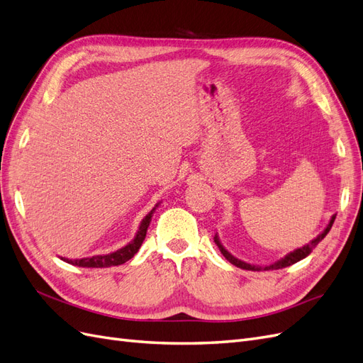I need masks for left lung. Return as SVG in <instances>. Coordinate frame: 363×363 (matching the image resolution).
I'll list each match as a JSON object with an SVG mask.
<instances>
[{"mask_svg": "<svg viewBox=\"0 0 363 363\" xmlns=\"http://www.w3.org/2000/svg\"><path fill=\"white\" fill-rule=\"evenodd\" d=\"M335 218H336V215H333L332 216V219H330V223L327 224V227L323 230V232L318 235L315 239H312L309 244H306V245H303L301 248H296V250H294V251H291V252H288L286 256L284 257H281L280 260H277V262H274V263H271V265H267V267H259V265H250V263H247V262H242V260H239V259H236L233 255H230V252L224 248V245L221 244V240H219V238H218V235H215V238H213V240H215V244L218 245V248H219V251L223 252V256L230 262V263H233L235 267H238V268H242V269H248V271H269V269H281V268H286V267H291V265H294V263H296V262H300V260H303L304 257H307L312 252V250L321 242V240L325 238V235L330 232V228H332V225H333V223H335Z\"/></svg>", "mask_w": 363, "mask_h": 363, "instance_id": "obj_1", "label": "left lung"}]
</instances>
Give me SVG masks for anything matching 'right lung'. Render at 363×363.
<instances>
[{
    "instance_id": "add662e5",
    "label": "right lung",
    "mask_w": 363,
    "mask_h": 363,
    "mask_svg": "<svg viewBox=\"0 0 363 363\" xmlns=\"http://www.w3.org/2000/svg\"><path fill=\"white\" fill-rule=\"evenodd\" d=\"M159 204L160 203H157L155 207H152L151 211H150V213L144 219H142L136 236L125 247L119 248V250H116L113 252H108V255H100V256L83 257V259H68V257H60V259L63 262L71 263V265L82 267V268H108V267L123 265V263L130 260L139 251L142 242H144V239L147 236V230L150 227L152 213H155V211L159 207Z\"/></svg>"
}]
</instances>
